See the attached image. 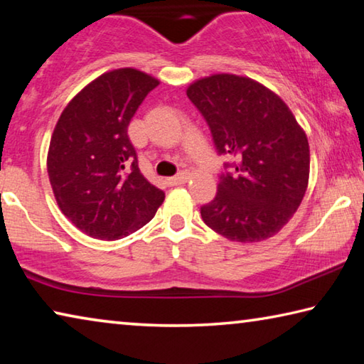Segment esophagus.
<instances>
[{
	"label": "esophagus",
	"instance_id": "obj_1",
	"mask_svg": "<svg viewBox=\"0 0 364 364\" xmlns=\"http://www.w3.org/2000/svg\"><path fill=\"white\" fill-rule=\"evenodd\" d=\"M188 180H189V171L183 170V171H180V173H178V175L168 178L167 183L170 184V186H176V184H183V183H186Z\"/></svg>",
	"mask_w": 364,
	"mask_h": 364
}]
</instances>
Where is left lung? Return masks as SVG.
Here are the masks:
<instances>
[{
	"mask_svg": "<svg viewBox=\"0 0 364 364\" xmlns=\"http://www.w3.org/2000/svg\"><path fill=\"white\" fill-rule=\"evenodd\" d=\"M223 164L217 196L200 207L204 223L237 242L274 236L304 199L310 149L291 110L254 80L220 73L188 88Z\"/></svg>",
	"mask_w": 364,
	"mask_h": 364,
	"instance_id": "obj_1",
	"label": "left lung"
}]
</instances>
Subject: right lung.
Instances as JSON below:
<instances>
[{
    "mask_svg": "<svg viewBox=\"0 0 364 364\" xmlns=\"http://www.w3.org/2000/svg\"><path fill=\"white\" fill-rule=\"evenodd\" d=\"M159 82L134 69L96 78L69 102L54 128L48 175L63 213L91 237L115 241L154 218L164 191L138 167L128 125Z\"/></svg>",
    "mask_w": 364,
    "mask_h": 364,
    "instance_id": "1",
    "label": "right lung"
}]
</instances>
